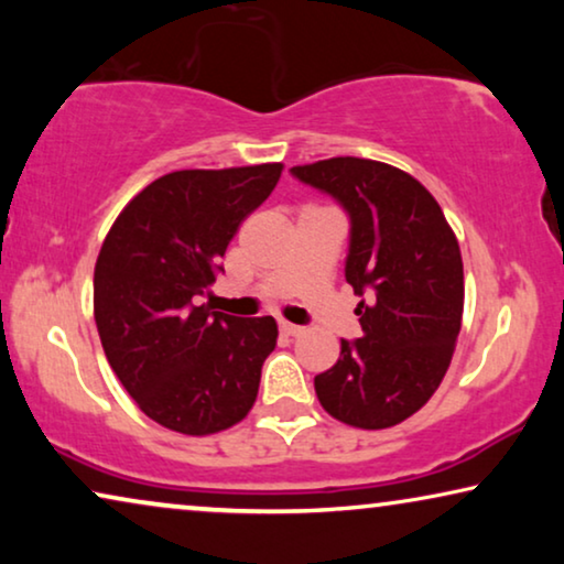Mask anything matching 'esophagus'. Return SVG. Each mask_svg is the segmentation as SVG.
Masks as SVG:
<instances>
[{
  "instance_id": "obj_1",
  "label": "esophagus",
  "mask_w": 564,
  "mask_h": 564,
  "mask_svg": "<svg viewBox=\"0 0 564 564\" xmlns=\"http://www.w3.org/2000/svg\"><path fill=\"white\" fill-rule=\"evenodd\" d=\"M280 334H284V336H300V334H303V328L295 326V323L282 321V323H280Z\"/></svg>"
}]
</instances>
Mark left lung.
I'll return each mask as SVG.
<instances>
[{"mask_svg": "<svg viewBox=\"0 0 564 564\" xmlns=\"http://www.w3.org/2000/svg\"><path fill=\"white\" fill-rule=\"evenodd\" d=\"M290 174L349 215L344 274L361 297V338H341L336 365L315 375V395L349 426H395L449 369L465 307L457 238L431 192L382 161L336 156Z\"/></svg>", "mask_w": 564, "mask_h": 564, "instance_id": "left-lung-1", "label": "left lung"}]
</instances>
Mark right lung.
<instances>
[{
    "instance_id": "1",
    "label": "right lung",
    "mask_w": 564,
    "mask_h": 564,
    "mask_svg": "<svg viewBox=\"0 0 564 564\" xmlns=\"http://www.w3.org/2000/svg\"><path fill=\"white\" fill-rule=\"evenodd\" d=\"M282 164L184 169L130 199L99 249L95 321L122 388L164 429L207 436L246 419L276 323L207 305L223 253Z\"/></svg>"
}]
</instances>
